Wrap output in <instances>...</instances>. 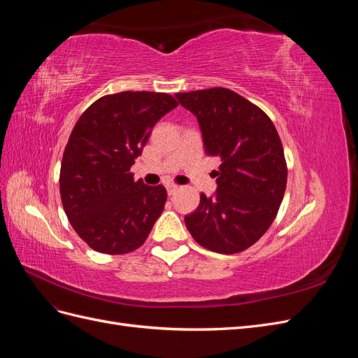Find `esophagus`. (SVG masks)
Returning a JSON list of instances; mask_svg holds the SVG:
<instances>
[{"label": "esophagus", "mask_w": 358, "mask_h": 358, "mask_svg": "<svg viewBox=\"0 0 358 358\" xmlns=\"http://www.w3.org/2000/svg\"><path fill=\"white\" fill-rule=\"evenodd\" d=\"M166 188H167L169 196H173V194H175V192L178 191V185H167Z\"/></svg>", "instance_id": "esophagus-1"}]
</instances>
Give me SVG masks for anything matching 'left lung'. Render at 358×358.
I'll list each match as a JSON object with an SVG mask.
<instances>
[{"instance_id":"8db88e82","label":"left lung","mask_w":358,"mask_h":358,"mask_svg":"<svg viewBox=\"0 0 358 358\" xmlns=\"http://www.w3.org/2000/svg\"><path fill=\"white\" fill-rule=\"evenodd\" d=\"M180 106L196 115L204 152L221 158L213 197L185 216L199 245L218 254L242 252L272 225L287 187V162L270 117L227 88L179 92Z\"/></svg>"}]
</instances>
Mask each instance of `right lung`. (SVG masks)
<instances>
[{"label": "right lung", "instance_id": "add662e5", "mask_svg": "<svg viewBox=\"0 0 358 358\" xmlns=\"http://www.w3.org/2000/svg\"><path fill=\"white\" fill-rule=\"evenodd\" d=\"M178 101L169 94L124 91L104 95L76 122L61 162L64 210L96 252L140 248L164 209L167 191L134 180L129 171L159 119Z\"/></svg>", "mask_w": 358, "mask_h": 358}]
</instances>
